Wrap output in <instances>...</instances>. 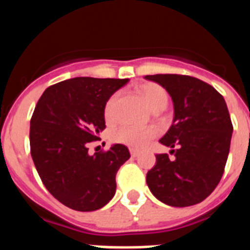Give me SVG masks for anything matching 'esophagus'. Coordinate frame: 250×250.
<instances>
[{"label": "esophagus", "mask_w": 250, "mask_h": 250, "mask_svg": "<svg viewBox=\"0 0 250 250\" xmlns=\"http://www.w3.org/2000/svg\"><path fill=\"white\" fill-rule=\"evenodd\" d=\"M130 154H131L132 158H136L139 155V150L134 149V147H130Z\"/></svg>", "instance_id": "esophagus-1"}]
</instances>
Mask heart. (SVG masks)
Wrapping results in <instances>:
<instances>
[{"mask_svg": "<svg viewBox=\"0 0 250 250\" xmlns=\"http://www.w3.org/2000/svg\"><path fill=\"white\" fill-rule=\"evenodd\" d=\"M138 92L141 99L145 101L147 106L154 112L164 110L169 103V94L161 85L156 83H144L138 87ZM118 101V95H112L109 100L106 101L104 115L107 121L114 120L115 106ZM156 136V130L154 127H140L134 126H121L114 132L112 139L115 143L127 145L131 147H144L150 140Z\"/></svg>", "mask_w": 250, "mask_h": 250, "instance_id": "b5f03b06", "label": "heart"}]
</instances>
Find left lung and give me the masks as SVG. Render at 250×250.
I'll return each mask as SVG.
<instances>
[{
	"label": "left lung",
	"instance_id": "1",
	"mask_svg": "<svg viewBox=\"0 0 250 250\" xmlns=\"http://www.w3.org/2000/svg\"><path fill=\"white\" fill-rule=\"evenodd\" d=\"M167 89L174 121L160 144L173 147V159L156 154L146 174L150 191L171 207L203 202L219 184L228 159L233 124L224 98L213 86L187 75H146Z\"/></svg>",
	"mask_w": 250,
	"mask_h": 250
}]
</instances>
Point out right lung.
Wrapping results in <instances>:
<instances>
[{
	"mask_svg": "<svg viewBox=\"0 0 250 250\" xmlns=\"http://www.w3.org/2000/svg\"><path fill=\"white\" fill-rule=\"evenodd\" d=\"M127 79L75 77L45 90L30 123V150L51 195L79 211L98 210L116 190V173L130 158L125 145L89 154L106 127V101Z\"/></svg>",
	"mask_w": 250,
	"mask_h": 250,
	"instance_id": "1",
	"label": "right lung"
}]
</instances>
